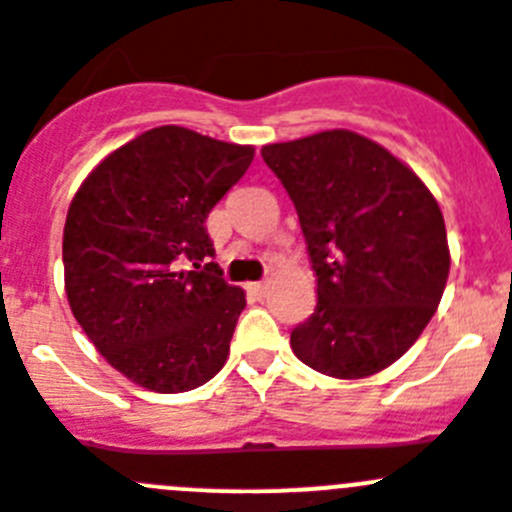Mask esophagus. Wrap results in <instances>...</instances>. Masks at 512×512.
I'll return each instance as SVG.
<instances>
[{"instance_id": "34e87169", "label": "esophagus", "mask_w": 512, "mask_h": 512, "mask_svg": "<svg viewBox=\"0 0 512 512\" xmlns=\"http://www.w3.org/2000/svg\"><path fill=\"white\" fill-rule=\"evenodd\" d=\"M247 290H250L255 298H265L267 283H265V280H260V283H247Z\"/></svg>"}]
</instances>
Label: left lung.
Masks as SVG:
<instances>
[{
    "instance_id": "obj_1",
    "label": "left lung",
    "mask_w": 512,
    "mask_h": 512,
    "mask_svg": "<svg viewBox=\"0 0 512 512\" xmlns=\"http://www.w3.org/2000/svg\"><path fill=\"white\" fill-rule=\"evenodd\" d=\"M298 211L316 308L290 331L303 365L339 380L385 370L413 347L449 278L434 193L403 160L349 130L262 147Z\"/></svg>"
}]
</instances>
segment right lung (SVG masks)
I'll return each instance as SVG.
<instances>
[{
  "mask_svg": "<svg viewBox=\"0 0 512 512\" xmlns=\"http://www.w3.org/2000/svg\"><path fill=\"white\" fill-rule=\"evenodd\" d=\"M252 158V145L165 124L109 153L68 206V306L101 357L140 388L186 393L227 362L247 301L216 262L203 265L214 257L206 216Z\"/></svg>",
  "mask_w": 512,
  "mask_h": 512,
  "instance_id": "add662e5",
  "label": "right lung"
}]
</instances>
